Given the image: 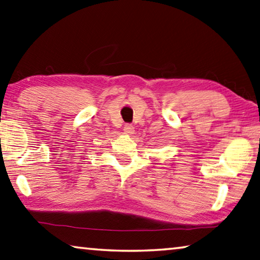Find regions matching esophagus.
Returning a JSON list of instances; mask_svg holds the SVG:
<instances>
[{"label": "esophagus", "mask_w": 260, "mask_h": 260, "mask_svg": "<svg viewBox=\"0 0 260 260\" xmlns=\"http://www.w3.org/2000/svg\"><path fill=\"white\" fill-rule=\"evenodd\" d=\"M124 134H126V135H134L135 134V128H134V125L132 124H129V123H126L125 125H124Z\"/></svg>", "instance_id": "34e87169"}]
</instances>
